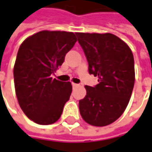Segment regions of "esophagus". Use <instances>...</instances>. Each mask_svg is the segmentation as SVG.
Wrapping results in <instances>:
<instances>
[{"instance_id":"1","label":"esophagus","mask_w":152,"mask_h":152,"mask_svg":"<svg viewBox=\"0 0 152 152\" xmlns=\"http://www.w3.org/2000/svg\"><path fill=\"white\" fill-rule=\"evenodd\" d=\"M79 86L78 84H76V83L72 82V86H73V87H76V86Z\"/></svg>"}]
</instances>
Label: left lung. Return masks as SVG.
<instances>
[{
	"mask_svg": "<svg viewBox=\"0 0 152 152\" xmlns=\"http://www.w3.org/2000/svg\"><path fill=\"white\" fill-rule=\"evenodd\" d=\"M89 64V73L97 76L95 87L86 86L79 101L81 117L94 126L113 123L123 114L135 83L132 51L111 33L76 32Z\"/></svg>",
	"mask_w": 152,
	"mask_h": 152,
	"instance_id": "8db88e82",
	"label": "left lung"
}]
</instances>
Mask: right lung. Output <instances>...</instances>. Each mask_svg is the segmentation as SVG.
Returning a JSON list of instances; mask_svg holds the SVG:
<instances>
[{
	"instance_id": "add662e5",
	"label": "right lung",
	"mask_w": 152,
	"mask_h": 152,
	"mask_svg": "<svg viewBox=\"0 0 152 152\" xmlns=\"http://www.w3.org/2000/svg\"><path fill=\"white\" fill-rule=\"evenodd\" d=\"M77 41L70 31H41L20 46L14 65L15 95L21 110L39 125L57 121L72 86L51 77Z\"/></svg>"
}]
</instances>
